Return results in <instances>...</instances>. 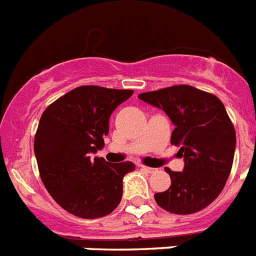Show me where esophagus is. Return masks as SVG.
Here are the masks:
<instances>
[{"instance_id": "34e87169", "label": "esophagus", "mask_w": 256, "mask_h": 256, "mask_svg": "<svg viewBox=\"0 0 256 256\" xmlns=\"http://www.w3.org/2000/svg\"><path fill=\"white\" fill-rule=\"evenodd\" d=\"M141 170H144L145 172H148V174H153V172H156V171H157V168H148V166H141Z\"/></svg>"}]
</instances>
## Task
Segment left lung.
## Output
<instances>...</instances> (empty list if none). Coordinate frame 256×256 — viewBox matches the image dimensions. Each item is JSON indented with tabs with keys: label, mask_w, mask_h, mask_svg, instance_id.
Returning a JSON list of instances; mask_svg holds the SVG:
<instances>
[{
	"label": "left lung",
	"mask_w": 256,
	"mask_h": 256,
	"mask_svg": "<svg viewBox=\"0 0 256 256\" xmlns=\"http://www.w3.org/2000/svg\"><path fill=\"white\" fill-rule=\"evenodd\" d=\"M138 98L161 108L175 130L171 144L184 160L183 171L164 168L171 186L154 199L175 214H191L208 206L225 187L233 166L236 130L216 95L188 85L142 92Z\"/></svg>",
	"instance_id": "left-lung-1"
}]
</instances>
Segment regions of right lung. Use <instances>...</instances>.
I'll return each mask as SVG.
<instances>
[{"label": "right lung", "instance_id": "obj_1", "mask_svg": "<svg viewBox=\"0 0 256 256\" xmlns=\"http://www.w3.org/2000/svg\"><path fill=\"white\" fill-rule=\"evenodd\" d=\"M133 90L80 86L48 106L40 118L34 152L40 178L54 202L81 218L107 216L123 196L132 162L94 157L104 146L110 116Z\"/></svg>", "mask_w": 256, "mask_h": 256}]
</instances>
